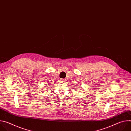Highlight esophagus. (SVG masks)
I'll use <instances>...</instances> for the list:
<instances>
[{
    "label": "esophagus",
    "mask_w": 131,
    "mask_h": 131,
    "mask_svg": "<svg viewBox=\"0 0 131 131\" xmlns=\"http://www.w3.org/2000/svg\"><path fill=\"white\" fill-rule=\"evenodd\" d=\"M66 80V79H61V82H65Z\"/></svg>",
    "instance_id": "1"
}]
</instances>
